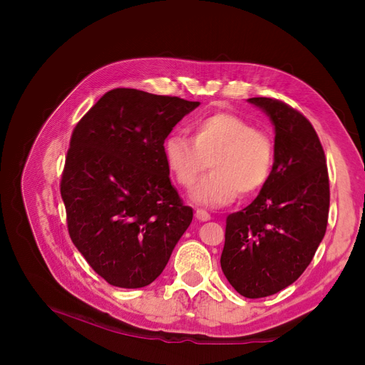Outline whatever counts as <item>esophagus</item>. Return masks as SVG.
I'll return each mask as SVG.
<instances>
[{
  "label": "esophagus",
  "instance_id": "1",
  "mask_svg": "<svg viewBox=\"0 0 365 365\" xmlns=\"http://www.w3.org/2000/svg\"><path fill=\"white\" fill-rule=\"evenodd\" d=\"M195 217H197L200 222H207V220L212 219V216H210V213L205 212V210H202V208H197Z\"/></svg>",
  "mask_w": 365,
  "mask_h": 365
}]
</instances>
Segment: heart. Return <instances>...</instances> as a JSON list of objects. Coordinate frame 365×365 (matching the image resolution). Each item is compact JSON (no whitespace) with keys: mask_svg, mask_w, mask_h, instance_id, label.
Wrapping results in <instances>:
<instances>
[{"mask_svg":"<svg viewBox=\"0 0 365 365\" xmlns=\"http://www.w3.org/2000/svg\"><path fill=\"white\" fill-rule=\"evenodd\" d=\"M163 155L175 182L190 189L205 168L213 167L192 190L195 202L220 207L238 192L252 195L271 178L275 161L274 140L267 133L231 112L198 120L192 139L173 131L163 142Z\"/></svg>","mask_w":365,"mask_h":365,"instance_id":"1","label":"heart"}]
</instances>
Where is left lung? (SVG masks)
<instances>
[{"label": "left lung", "instance_id": "1", "mask_svg": "<svg viewBox=\"0 0 365 365\" xmlns=\"http://www.w3.org/2000/svg\"><path fill=\"white\" fill-rule=\"evenodd\" d=\"M275 125V161L257 198L226 217L222 271L244 297L272 296L309 266L325 235L330 183L318 134L281 101L252 98Z\"/></svg>", "mask_w": 365, "mask_h": 365}]
</instances>
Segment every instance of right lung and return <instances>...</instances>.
<instances>
[{
	"label": "right lung",
	"mask_w": 365,
	"mask_h": 365,
	"mask_svg": "<svg viewBox=\"0 0 365 365\" xmlns=\"http://www.w3.org/2000/svg\"><path fill=\"white\" fill-rule=\"evenodd\" d=\"M200 102L136 88L105 93L75 125L61 194L72 242L121 289L155 281L192 222L170 182L163 142Z\"/></svg>",
	"instance_id": "1"
}]
</instances>
